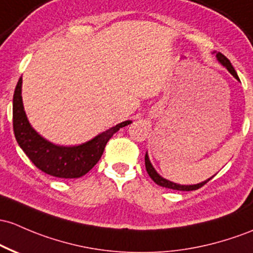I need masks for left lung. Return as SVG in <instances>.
<instances>
[{"label":"left lung","instance_id":"left-lung-1","mask_svg":"<svg viewBox=\"0 0 253 253\" xmlns=\"http://www.w3.org/2000/svg\"><path fill=\"white\" fill-rule=\"evenodd\" d=\"M212 54L216 55V59H217L218 62H220L224 68H227V71H228L229 73L235 78V79L239 80V77H238L235 69L233 68L230 61L227 59V57L224 56L223 54H221V52H216V51H212ZM145 167H146V171H148L150 177H151V179L154 180V181L156 182L157 185L162 186V187H166V188H170V190H176V191H194V190H198L199 187H202V186H203L204 184H207V182L209 181V180L212 177L211 176V177H209V179L204 180V181L198 182V184H193V185L176 184V182H173V181H170V180L165 179V177L161 176L160 174L157 173L156 169H155L154 166H152V163L150 162L148 151H146V154H145Z\"/></svg>","mask_w":253,"mask_h":253}]
</instances>
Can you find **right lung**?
<instances>
[{"label":"right lung","instance_id":"right-lung-1","mask_svg":"<svg viewBox=\"0 0 253 253\" xmlns=\"http://www.w3.org/2000/svg\"><path fill=\"white\" fill-rule=\"evenodd\" d=\"M23 78H20L13 97V128L19 146L38 169L49 175L74 179L85 175L102 157L108 140L119 129L132 124L127 120L99 133L92 139L73 146L51 143L36 131L30 124L24 109Z\"/></svg>","mask_w":253,"mask_h":253}]
</instances>
